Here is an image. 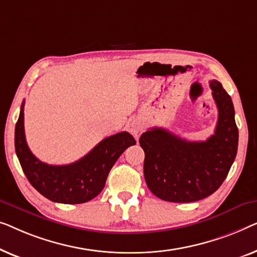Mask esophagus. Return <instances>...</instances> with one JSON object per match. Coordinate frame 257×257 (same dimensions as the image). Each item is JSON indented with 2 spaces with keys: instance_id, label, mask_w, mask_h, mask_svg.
<instances>
[{
  "instance_id": "1",
  "label": "esophagus",
  "mask_w": 257,
  "mask_h": 257,
  "mask_svg": "<svg viewBox=\"0 0 257 257\" xmlns=\"http://www.w3.org/2000/svg\"><path fill=\"white\" fill-rule=\"evenodd\" d=\"M142 129H143V123L142 121L139 120V118H134V120H132L128 123V130L136 137V139L139 137L141 130Z\"/></svg>"
}]
</instances>
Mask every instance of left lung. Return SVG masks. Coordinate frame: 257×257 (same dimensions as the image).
I'll return each instance as SVG.
<instances>
[{
    "mask_svg": "<svg viewBox=\"0 0 257 257\" xmlns=\"http://www.w3.org/2000/svg\"><path fill=\"white\" fill-rule=\"evenodd\" d=\"M209 87L219 116L207 140L191 142L163 128H151L140 137L146 183L162 200L192 202L211 196L235 160L238 130L232 99L218 80L209 81Z\"/></svg>",
    "mask_w": 257,
    "mask_h": 257,
    "instance_id": "8db88e82",
    "label": "left lung"
}]
</instances>
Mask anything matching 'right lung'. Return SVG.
I'll use <instances>...</instances> for the list:
<instances>
[{
	"label": "right lung",
	"instance_id": "1",
	"mask_svg": "<svg viewBox=\"0 0 257 257\" xmlns=\"http://www.w3.org/2000/svg\"><path fill=\"white\" fill-rule=\"evenodd\" d=\"M134 137L122 132L101 141L80 160L67 165H49L29 149L24 134V101L15 128V149L24 175L32 186L49 200L60 204H82L92 200L106 184L107 176Z\"/></svg>",
	"mask_w": 257,
	"mask_h": 257
}]
</instances>
